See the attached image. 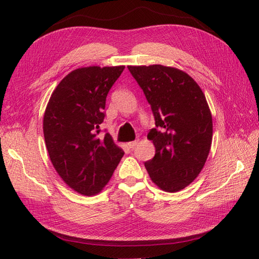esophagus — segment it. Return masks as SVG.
Segmentation results:
<instances>
[{
	"mask_svg": "<svg viewBox=\"0 0 259 259\" xmlns=\"http://www.w3.org/2000/svg\"><path fill=\"white\" fill-rule=\"evenodd\" d=\"M137 144H138V140H136V141H131V142H128V147L130 148V149H134V148L137 146Z\"/></svg>",
	"mask_w": 259,
	"mask_h": 259,
	"instance_id": "34e87169",
	"label": "esophagus"
}]
</instances>
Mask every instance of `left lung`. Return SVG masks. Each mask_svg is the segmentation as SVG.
Returning a JSON list of instances; mask_svg holds the SVG:
<instances>
[{
	"mask_svg": "<svg viewBox=\"0 0 259 259\" xmlns=\"http://www.w3.org/2000/svg\"><path fill=\"white\" fill-rule=\"evenodd\" d=\"M144 90L156 125L147 138L156 155L145 162L152 183L167 192L186 188L205 166L212 117L200 87L185 71L161 64L128 65Z\"/></svg>",
	"mask_w": 259,
	"mask_h": 259,
	"instance_id": "8db88e82",
	"label": "left lung"
}]
</instances>
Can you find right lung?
I'll use <instances>...</instances> for the list:
<instances>
[{"label":"right lung","mask_w":259,"mask_h":259,"mask_svg":"<svg viewBox=\"0 0 259 259\" xmlns=\"http://www.w3.org/2000/svg\"><path fill=\"white\" fill-rule=\"evenodd\" d=\"M124 65L79 68L60 81L43 117V134L54 169L83 196L100 192L112 177L123 150L109 134L99 137L109 90Z\"/></svg>","instance_id":"add662e5"}]
</instances>
